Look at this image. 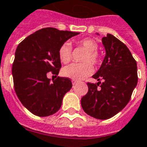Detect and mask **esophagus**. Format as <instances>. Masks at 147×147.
<instances>
[{
  "label": "esophagus",
  "instance_id": "1",
  "mask_svg": "<svg viewBox=\"0 0 147 147\" xmlns=\"http://www.w3.org/2000/svg\"><path fill=\"white\" fill-rule=\"evenodd\" d=\"M77 82H78V81H77V80H72V81H71V83H72V84H73V85H75V84H76Z\"/></svg>",
  "mask_w": 147,
  "mask_h": 147
}]
</instances>
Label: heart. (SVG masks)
<instances>
[{
  "label": "heart",
  "instance_id": "heart-1",
  "mask_svg": "<svg viewBox=\"0 0 147 147\" xmlns=\"http://www.w3.org/2000/svg\"><path fill=\"white\" fill-rule=\"evenodd\" d=\"M76 45L86 49L83 57V63H72L62 69V75L71 80H80L89 76L93 71L94 65H99L102 63V57L97 51L98 43L92 38H85L77 41ZM58 57L61 62L67 64L71 59V48L68 43H64L59 47Z\"/></svg>",
  "mask_w": 147,
  "mask_h": 147
}]
</instances>
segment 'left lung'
<instances>
[{
  "label": "left lung",
  "instance_id": "1",
  "mask_svg": "<svg viewBox=\"0 0 147 147\" xmlns=\"http://www.w3.org/2000/svg\"><path fill=\"white\" fill-rule=\"evenodd\" d=\"M102 43L106 54L93 76L99 82L87 83L88 92L81 99V105L90 117L107 120L128 103L138 83V74L136 60L125 44L110 34L102 38Z\"/></svg>",
  "mask_w": 147,
  "mask_h": 147
}]
</instances>
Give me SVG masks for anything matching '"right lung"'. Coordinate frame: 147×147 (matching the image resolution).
<instances>
[{
    "label": "right lung",
    "mask_w": 147,
    "mask_h": 147,
    "mask_svg": "<svg viewBox=\"0 0 147 147\" xmlns=\"http://www.w3.org/2000/svg\"><path fill=\"white\" fill-rule=\"evenodd\" d=\"M79 32L46 27L35 31L19 44L12 64L15 91L21 103L38 117L57 113L64 94L72 83L69 78H47L49 72L57 76L61 67L58 49Z\"/></svg>",
    "instance_id": "1"
}]
</instances>
